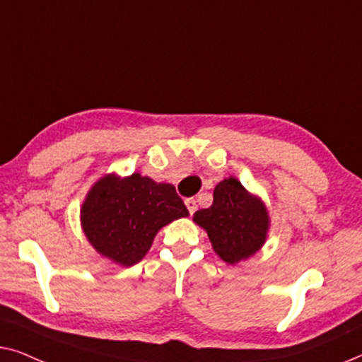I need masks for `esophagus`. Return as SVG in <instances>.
<instances>
[{
  "instance_id": "1",
  "label": "esophagus",
  "mask_w": 362,
  "mask_h": 362,
  "mask_svg": "<svg viewBox=\"0 0 362 362\" xmlns=\"http://www.w3.org/2000/svg\"><path fill=\"white\" fill-rule=\"evenodd\" d=\"M186 207H187V211H189V214L192 216L196 212V209H197L196 201L192 199V197H189V199H186Z\"/></svg>"
}]
</instances>
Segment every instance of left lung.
<instances>
[{
	"label": "left lung",
	"instance_id": "8db88e82",
	"mask_svg": "<svg viewBox=\"0 0 362 362\" xmlns=\"http://www.w3.org/2000/svg\"><path fill=\"white\" fill-rule=\"evenodd\" d=\"M194 221L206 229L217 255L227 264H237L255 254L269 229L265 206L235 177L216 186L212 206L197 211Z\"/></svg>",
	"mask_w": 362,
	"mask_h": 362
}]
</instances>
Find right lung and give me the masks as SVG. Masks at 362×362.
<instances>
[{
	"label": "right lung",
	"mask_w": 362,
	"mask_h": 362,
	"mask_svg": "<svg viewBox=\"0 0 362 362\" xmlns=\"http://www.w3.org/2000/svg\"><path fill=\"white\" fill-rule=\"evenodd\" d=\"M82 227L97 252L125 267L140 262L163 226L189 216L175 186L138 173L125 180L105 176L88 192Z\"/></svg>",
	"instance_id": "right-lung-1"
}]
</instances>
